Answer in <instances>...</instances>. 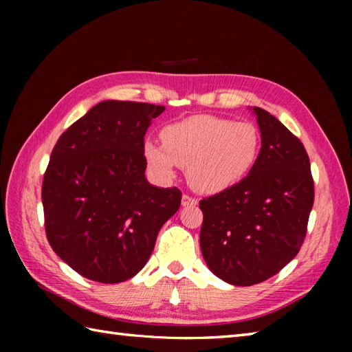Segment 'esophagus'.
Segmentation results:
<instances>
[{"label": "esophagus", "instance_id": "34e87169", "mask_svg": "<svg viewBox=\"0 0 352 352\" xmlns=\"http://www.w3.org/2000/svg\"><path fill=\"white\" fill-rule=\"evenodd\" d=\"M198 204V199L197 198H193V197H190V195H184L182 197V206L183 207H189V206H197Z\"/></svg>", "mask_w": 352, "mask_h": 352}]
</instances>
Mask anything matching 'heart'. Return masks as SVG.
<instances>
[{
    "mask_svg": "<svg viewBox=\"0 0 352 352\" xmlns=\"http://www.w3.org/2000/svg\"><path fill=\"white\" fill-rule=\"evenodd\" d=\"M163 144L146 142L145 157L162 175L177 166L188 169L198 192L219 193L251 174L261 151V136L251 122L197 115L162 130Z\"/></svg>",
    "mask_w": 352,
    "mask_h": 352,
    "instance_id": "1",
    "label": "heart"
}]
</instances>
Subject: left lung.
Returning <instances> with one entry per match:
<instances>
[{
	"label": "left lung",
	"instance_id": "8db88e82",
	"mask_svg": "<svg viewBox=\"0 0 352 352\" xmlns=\"http://www.w3.org/2000/svg\"><path fill=\"white\" fill-rule=\"evenodd\" d=\"M254 113L261 133L257 164L233 188L199 201L201 252L233 286L271 278L300 252L315 201L302 142L266 110Z\"/></svg>",
	"mask_w": 352,
	"mask_h": 352
}]
</instances>
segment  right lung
Returning <instances> with one entry per match:
<instances>
[{"label":"right lung","instance_id":"1","mask_svg":"<svg viewBox=\"0 0 352 352\" xmlns=\"http://www.w3.org/2000/svg\"><path fill=\"white\" fill-rule=\"evenodd\" d=\"M163 106L102 101L74 122L52 149L42 183L45 233L74 271L115 284L136 275L182 192L145 178L144 138Z\"/></svg>","mask_w":352,"mask_h":352}]
</instances>
